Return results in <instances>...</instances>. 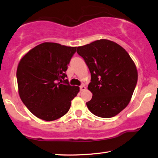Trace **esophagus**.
I'll return each mask as SVG.
<instances>
[{"mask_svg":"<svg viewBox=\"0 0 158 158\" xmlns=\"http://www.w3.org/2000/svg\"><path fill=\"white\" fill-rule=\"evenodd\" d=\"M85 89H86V86L84 85L80 86V91H83L85 90Z\"/></svg>","mask_w":158,"mask_h":158,"instance_id":"1","label":"esophagus"}]
</instances>
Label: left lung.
<instances>
[{"label": "left lung", "instance_id": "left-lung-1", "mask_svg": "<svg viewBox=\"0 0 158 158\" xmlns=\"http://www.w3.org/2000/svg\"><path fill=\"white\" fill-rule=\"evenodd\" d=\"M77 53L91 73L88 89L93 94L86 102L96 116L111 118L122 111L131 99L138 81L135 63L121 46L109 40H98L78 47Z\"/></svg>", "mask_w": 158, "mask_h": 158}]
</instances>
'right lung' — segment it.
Here are the masks:
<instances>
[{"mask_svg":"<svg viewBox=\"0 0 158 158\" xmlns=\"http://www.w3.org/2000/svg\"><path fill=\"white\" fill-rule=\"evenodd\" d=\"M77 47L44 42L25 54L19 62V96L35 116L47 121L60 118L69 111L79 87L70 86L67 65Z\"/></svg>","mask_w":158,"mask_h":158,"instance_id":"add662e5","label":"right lung"}]
</instances>
